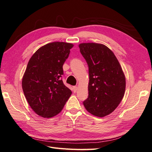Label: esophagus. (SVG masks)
Instances as JSON below:
<instances>
[{"label": "esophagus", "instance_id": "esophagus-1", "mask_svg": "<svg viewBox=\"0 0 152 152\" xmlns=\"http://www.w3.org/2000/svg\"><path fill=\"white\" fill-rule=\"evenodd\" d=\"M77 88H77V86H73V91L74 93H75L77 92Z\"/></svg>", "mask_w": 152, "mask_h": 152}]
</instances>
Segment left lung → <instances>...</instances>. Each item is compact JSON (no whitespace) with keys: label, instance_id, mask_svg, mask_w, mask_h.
<instances>
[{"label":"left lung","instance_id":"8db88e82","mask_svg":"<svg viewBox=\"0 0 152 152\" xmlns=\"http://www.w3.org/2000/svg\"><path fill=\"white\" fill-rule=\"evenodd\" d=\"M80 52L88 66V97L83 102L88 112L98 117L113 113L123 99L126 77L118 60L107 46L83 43Z\"/></svg>","mask_w":152,"mask_h":152}]
</instances>
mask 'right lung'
<instances>
[{
	"instance_id": "add662e5",
	"label": "right lung",
	"mask_w": 152,
	"mask_h": 152,
	"mask_svg": "<svg viewBox=\"0 0 152 152\" xmlns=\"http://www.w3.org/2000/svg\"><path fill=\"white\" fill-rule=\"evenodd\" d=\"M73 47L69 43H49L37 50L29 60L22 88L29 105L40 116L57 115L72 94L61 77L63 64Z\"/></svg>"
}]
</instances>
